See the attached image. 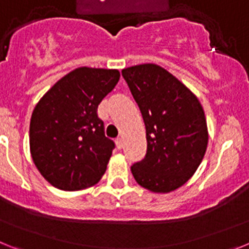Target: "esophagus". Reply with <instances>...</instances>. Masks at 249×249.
<instances>
[{
    "label": "esophagus",
    "instance_id": "esophagus-1",
    "mask_svg": "<svg viewBox=\"0 0 249 249\" xmlns=\"http://www.w3.org/2000/svg\"><path fill=\"white\" fill-rule=\"evenodd\" d=\"M116 146H117L118 149H121L123 147V140L122 138H117L116 140Z\"/></svg>",
    "mask_w": 249,
    "mask_h": 249
}]
</instances>
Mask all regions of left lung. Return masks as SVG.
<instances>
[{
  "instance_id": "left-lung-1",
  "label": "left lung",
  "mask_w": 249,
  "mask_h": 249,
  "mask_svg": "<svg viewBox=\"0 0 249 249\" xmlns=\"http://www.w3.org/2000/svg\"><path fill=\"white\" fill-rule=\"evenodd\" d=\"M146 126L147 153L131 167L140 186L167 193L183 186L206 153L208 132L198 98L153 63L122 70Z\"/></svg>"
}]
</instances>
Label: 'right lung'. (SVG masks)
Masks as SVG:
<instances>
[{"label":"right lung","instance_id":"right-lung-1","mask_svg":"<svg viewBox=\"0 0 249 249\" xmlns=\"http://www.w3.org/2000/svg\"><path fill=\"white\" fill-rule=\"evenodd\" d=\"M118 80L117 70L76 68L35 107L31 156L46 181L58 190H85L106 172L114 142L105 136L97 108Z\"/></svg>","mask_w":249,"mask_h":249}]
</instances>
